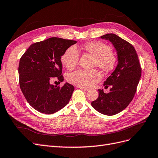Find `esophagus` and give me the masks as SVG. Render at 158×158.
I'll return each instance as SVG.
<instances>
[{
  "mask_svg": "<svg viewBox=\"0 0 158 158\" xmlns=\"http://www.w3.org/2000/svg\"><path fill=\"white\" fill-rule=\"evenodd\" d=\"M80 87V89H82L85 91H89V89H87V88H85V87Z\"/></svg>",
  "mask_w": 158,
  "mask_h": 158,
  "instance_id": "obj_1",
  "label": "esophagus"
}]
</instances>
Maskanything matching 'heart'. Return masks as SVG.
Listing matches in <instances>:
<instances>
[{"label": "heart", "mask_w": 158, "mask_h": 158, "mask_svg": "<svg viewBox=\"0 0 158 158\" xmlns=\"http://www.w3.org/2000/svg\"><path fill=\"white\" fill-rule=\"evenodd\" d=\"M86 52L95 58V65L105 71H110L116 64L115 56L112 53L111 48L101 42H91L84 46ZM79 52L75 46L66 50L61 57V63L67 69L71 70L77 65L79 60ZM102 76L97 70H78L68 75L69 82L82 87H91L101 80Z\"/></svg>", "instance_id": "1"}]
</instances>
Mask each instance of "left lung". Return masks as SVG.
I'll list each match as a JSON object with an SVG mask.
<instances>
[{
    "label": "left lung",
    "mask_w": 158,
    "mask_h": 158,
    "mask_svg": "<svg viewBox=\"0 0 158 158\" xmlns=\"http://www.w3.org/2000/svg\"><path fill=\"white\" fill-rule=\"evenodd\" d=\"M99 38L109 41L115 48L117 65L104 85L112 87L107 93L99 89L98 98L91 106L106 115H114L124 110L131 102L141 76V68L134 47L114 34H107Z\"/></svg>",
    "instance_id": "left-lung-1"
}]
</instances>
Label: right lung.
<instances>
[{"mask_svg":"<svg viewBox=\"0 0 158 158\" xmlns=\"http://www.w3.org/2000/svg\"><path fill=\"white\" fill-rule=\"evenodd\" d=\"M76 41L50 37L29 47L19 65L21 89L29 104L42 113L52 114L69 102L74 87L65 82L60 87L50 84L52 78L63 81L61 58Z\"/></svg>","mask_w":158,"mask_h":158,"instance_id":"add662e5","label":"right lung"}]
</instances>
